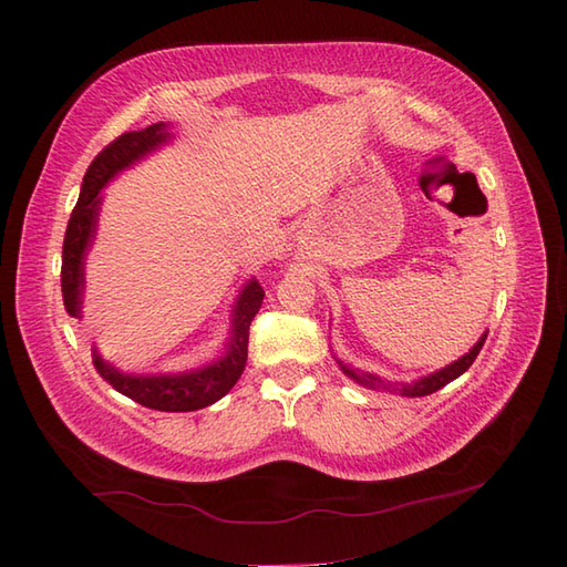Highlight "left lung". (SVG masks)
<instances>
[{"mask_svg":"<svg viewBox=\"0 0 567 567\" xmlns=\"http://www.w3.org/2000/svg\"><path fill=\"white\" fill-rule=\"evenodd\" d=\"M485 339H487V331H485L483 336H480L477 343H475L473 348H470V351H467L465 355L453 360L451 365H445V368H441V370H436V372H429V375L419 378V380H412V382H392V380H384V378L375 375V372H365V370H360V368H353V365L343 363L341 358H336V355H333V358H336V363H339V368L343 370V375H348V378H351V380L358 382V384H363V388H368V390L392 392V394H402V396H426V394L439 392L441 388H445V384L453 382L455 378H461L463 372H465L470 365H473V360L477 358L480 348H483Z\"/></svg>","mask_w":567,"mask_h":567,"instance_id":"8db88e82","label":"left lung"}]
</instances>
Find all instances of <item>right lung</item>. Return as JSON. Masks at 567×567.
Segmentation results:
<instances>
[{
  "mask_svg": "<svg viewBox=\"0 0 567 567\" xmlns=\"http://www.w3.org/2000/svg\"><path fill=\"white\" fill-rule=\"evenodd\" d=\"M175 138L171 124H151L141 131H128L122 134L114 143H110L97 158L92 161L87 173L82 177L80 197L75 209L70 214L68 231L63 240V268H60V287H63V302L70 317L82 319V302H84V262H87V250L92 248L94 238H97V224L104 195L102 189L112 183V179L148 158L151 153L161 151ZM262 287L250 277V280L240 287L236 302L231 307V327H228V339L224 341V351L209 363L199 368L179 370V372H124L110 360H104L92 348L94 368L100 375L112 384L116 392H122L128 400H134L148 409H158V412H195L214 402L238 382L240 372L246 368L248 358V329L252 317L258 315L262 305Z\"/></svg>",
  "mask_w": 567,
  "mask_h": 567,
  "instance_id": "right-lung-1",
  "label": "right lung"
}]
</instances>
